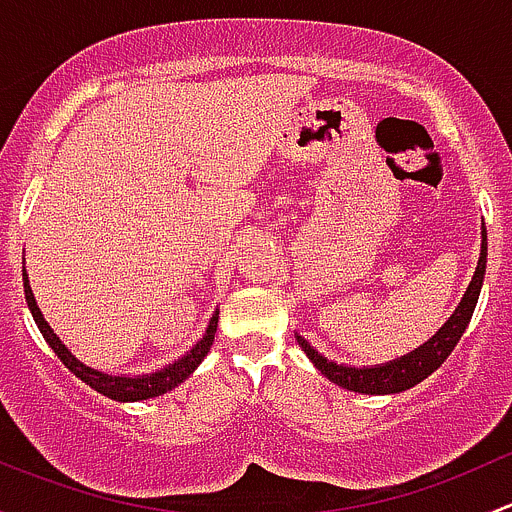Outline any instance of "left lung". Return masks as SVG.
<instances>
[{
	"instance_id": "obj_1",
	"label": "left lung",
	"mask_w": 512,
	"mask_h": 512,
	"mask_svg": "<svg viewBox=\"0 0 512 512\" xmlns=\"http://www.w3.org/2000/svg\"><path fill=\"white\" fill-rule=\"evenodd\" d=\"M485 255H488V242H485V230H483V245H480V260L476 267V275H473L471 285H468L466 294H463L461 304H458L456 312L451 314L446 324L438 329L436 337L431 342H426L423 347H418L416 352L409 356H401V359L391 361L386 366H371V369H356V366H342L334 364V361L324 359L322 354L314 352L302 337H297L302 352L312 359V364L327 376L329 381H334L337 386L349 391H359V394H399V391L411 389L418 381H423L426 376H431L443 361L448 359V354L456 349L458 339L466 332L468 322L473 317V309H476L480 285H483L485 275Z\"/></svg>"
}]
</instances>
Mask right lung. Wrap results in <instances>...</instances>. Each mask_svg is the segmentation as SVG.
Masks as SVG:
<instances>
[{
    "label": "right lung",
    "instance_id": "right-lung-1",
    "mask_svg": "<svg viewBox=\"0 0 512 512\" xmlns=\"http://www.w3.org/2000/svg\"><path fill=\"white\" fill-rule=\"evenodd\" d=\"M24 297H27L29 309H32L36 327H39V332L44 334L46 344L54 349V354L64 361L66 369H69L71 374L79 376L84 384H89L91 389L98 391V394L108 396V399H113V401H143V399H153V396H160V394H165V391L175 389L180 381H185L195 369H198L200 361L205 359V354H208L210 347H213L215 332H218V312H215L213 319H210L205 337L200 339V342L195 344V347L190 349L183 359L175 361V364L165 366V369H160L151 376H138V379H133V376H108V374H101V371H96V369H89L86 364H81V361L76 359V356L59 342V337L51 332V327L44 322L39 307H36V299L32 294V287H29L27 272H24Z\"/></svg>",
    "mask_w": 512,
    "mask_h": 512
}]
</instances>
